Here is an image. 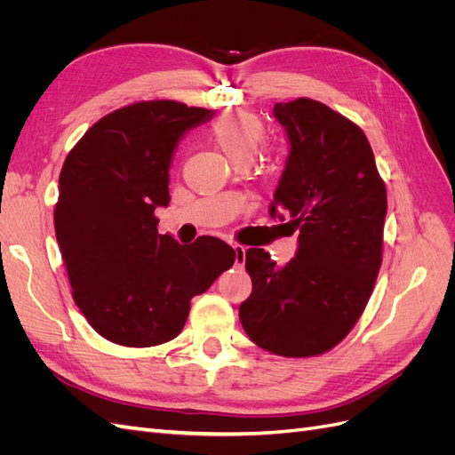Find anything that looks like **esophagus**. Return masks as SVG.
I'll use <instances>...</instances> for the list:
<instances>
[{"label": "esophagus", "mask_w": 455, "mask_h": 455, "mask_svg": "<svg viewBox=\"0 0 455 455\" xmlns=\"http://www.w3.org/2000/svg\"><path fill=\"white\" fill-rule=\"evenodd\" d=\"M231 246H233V252H235V264L243 266L246 259V249L243 244H231Z\"/></svg>", "instance_id": "34e87169"}]
</instances>
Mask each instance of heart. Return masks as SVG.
<instances>
[{
    "mask_svg": "<svg viewBox=\"0 0 455 455\" xmlns=\"http://www.w3.org/2000/svg\"><path fill=\"white\" fill-rule=\"evenodd\" d=\"M266 129L256 116L233 112L220 117L211 129V140L228 161L252 159L264 142Z\"/></svg>",
    "mask_w": 455,
    "mask_h": 455,
    "instance_id": "b5f03b06",
    "label": "heart"
}]
</instances>
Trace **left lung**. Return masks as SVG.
Listing matches in <instances>:
<instances>
[{
  "label": "left lung",
  "mask_w": 455,
  "mask_h": 455,
  "mask_svg": "<svg viewBox=\"0 0 455 455\" xmlns=\"http://www.w3.org/2000/svg\"><path fill=\"white\" fill-rule=\"evenodd\" d=\"M288 157L271 218H292L298 249L286 266L246 251L252 292L239 307L249 338L281 356L321 355L359 321L381 266L387 194L364 132L328 106L275 104Z\"/></svg>",
  "instance_id": "obj_1"
}]
</instances>
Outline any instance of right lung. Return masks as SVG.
Returning a JSON list of instances; mask_svg holds the SVG:
<instances>
[{
    "label": "right lung",
    "instance_id": "add662e5",
    "mask_svg": "<svg viewBox=\"0 0 455 455\" xmlns=\"http://www.w3.org/2000/svg\"><path fill=\"white\" fill-rule=\"evenodd\" d=\"M212 117L174 100L132 104L94 123L64 161L54 231L72 294L96 332L119 346L176 338L189 299L235 261L216 237L186 246L159 235L154 214L171 201L176 146Z\"/></svg>",
    "mask_w": 455,
    "mask_h": 455
}]
</instances>
